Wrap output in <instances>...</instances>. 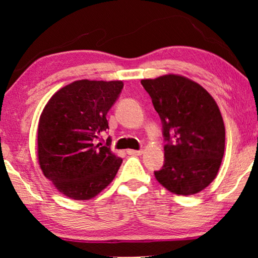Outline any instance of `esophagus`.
Wrapping results in <instances>:
<instances>
[{
    "mask_svg": "<svg viewBox=\"0 0 258 258\" xmlns=\"http://www.w3.org/2000/svg\"><path fill=\"white\" fill-rule=\"evenodd\" d=\"M142 153H143L142 150H133V149L126 150V154L132 155V156H139V155H142Z\"/></svg>",
    "mask_w": 258,
    "mask_h": 258,
    "instance_id": "1",
    "label": "esophagus"
}]
</instances>
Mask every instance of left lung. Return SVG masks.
<instances>
[{"mask_svg":"<svg viewBox=\"0 0 258 258\" xmlns=\"http://www.w3.org/2000/svg\"><path fill=\"white\" fill-rule=\"evenodd\" d=\"M162 122L164 163L154 171L176 195H192L216 177L224 154L225 129L216 102L194 81L165 75L141 81Z\"/></svg>","mask_w":258,"mask_h":258,"instance_id":"obj_1","label":"left lung"}]
</instances>
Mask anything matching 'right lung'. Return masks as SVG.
<instances>
[{
    "instance_id": "obj_1",
    "label": "right lung",
    "mask_w": 258,
    "mask_h": 258,
    "mask_svg": "<svg viewBox=\"0 0 258 258\" xmlns=\"http://www.w3.org/2000/svg\"><path fill=\"white\" fill-rule=\"evenodd\" d=\"M122 89V81H75L52 95L43 109L38 162L45 177L69 199H93L121 167L122 158L111 153L109 143L97 140L109 129L107 114Z\"/></svg>"
}]
</instances>
